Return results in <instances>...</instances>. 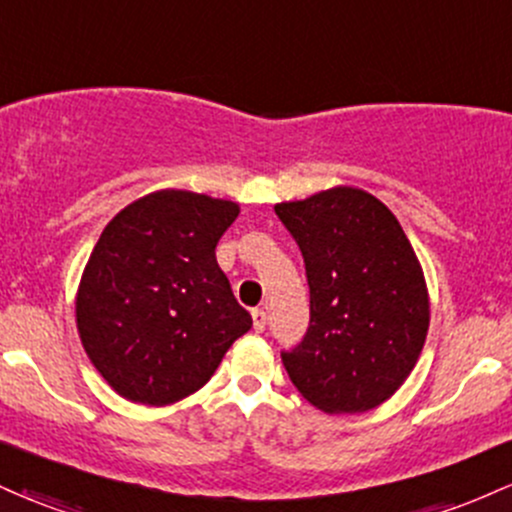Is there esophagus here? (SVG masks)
Wrapping results in <instances>:
<instances>
[{"label": "esophagus", "mask_w": 512, "mask_h": 512, "mask_svg": "<svg viewBox=\"0 0 512 512\" xmlns=\"http://www.w3.org/2000/svg\"><path fill=\"white\" fill-rule=\"evenodd\" d=\"M265 325H267V313L262 311V308H255V311H252V328H255L257 333H262Z\"/></svg>", "instance_id": "esophagus-1"}]
</instances>
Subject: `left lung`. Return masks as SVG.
<instances>
[{"label":"left lung","instance_id":"left-lung-1","mask_svg":"<svg viewBox=\"0 0 512 512\" xmlns=\"http://www.w3.org/2000/svg\"><path fill=\"white\" fill-rule=\"evenodd\" d=\"M306 262L311 325L284 352L289 379L318 411L367 413L413 372L430 328L423 267L376 196L333 187L274 206Z\"/></svg>","mask_w":512,"mask_h":512}]
</instances>
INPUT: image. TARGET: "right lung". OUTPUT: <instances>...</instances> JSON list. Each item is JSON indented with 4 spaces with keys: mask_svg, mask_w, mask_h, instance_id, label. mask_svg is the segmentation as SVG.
Here are the masks:
<instances>
[{
    "mask_svg": "<svg viewBox=\"0 0 512 512\" xmlns=\"http://www.w3.org/2000/svg\"><path fill=\"white\" fill-rule=\"evenodd\" d=\"M238 213L235 201L160 189L99 235L77 289V333L126 401L160 408L192 396L252 328L216 262Z\"/></svg>",
    "mask_w": 512,
    "mask_h": 512,
    "instance_id": "1",
    "label": "right lung"
}]
</instances>
